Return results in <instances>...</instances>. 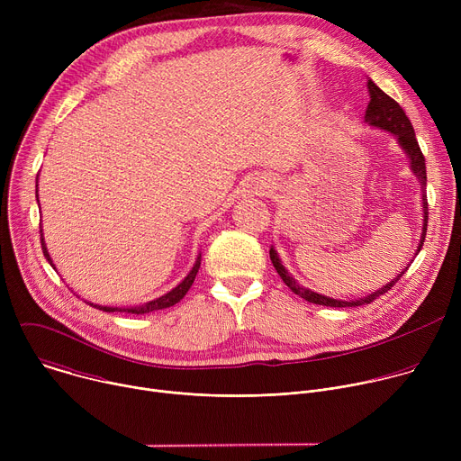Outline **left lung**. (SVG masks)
Returning <instances> with one entry per match:
<instances>
[{"instance_id":"1","label":"left lung","mask_w":461,"mask_h":461,"mask_svg":"<svg viewBox=\"0 0 461 461\" xmlns=\"http://www.w3.org/2000/svg\"><path fill=\"white\" fill-rule=\"evenodd\" d=\"M368 93H370V102L366 105V111H365V122L372 127H379L383 131H388V133H392L393 137L398 139V144L402 146V149L407 153L409 160H411V169L414 171V175L418 176L420 184H421V191H423V196H421V204H423V228H421V239H420V244H418V249H416V255L420 253V249L423 248V242H425V235H427V222H429V203H427V167H425V157L420 149V144L416 140V133H414V127L409 120V116L405 114V111L402 109V105L390 98L386 93H383L372 80H368ZM270 258H272V265L276 267L279 277L283 279V283L294 292L297 294L299 297H303L304 301L308 303H313V304H322V306H334V308H347V306H361V304H368L372 303L374 299H377L379 295L386 294L393 285H396L400 281V277L407 272V268L403 272H400L396 277H393L390 283H386L383 288L372 292L370 295L366 297H361V299H356V301H341V299H332V297H326V295H321V294H315L304 286H301L292 276L290 272L283 267V262L277 255V251L274 249V246L270 248Z\"/></svg>"}]
</instances>
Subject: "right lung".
Returning <instances> with one entry per match:
<instances>
[{
	"instance_id": "add662e5",
	"label": "right lung",
	"mask_w": 461,
	"mask_h": 461,
	"mask_svg": "<svg viewBox=\"0 0 461 461\" xmlns=\"http://www.w3.org/2000/svg\"><path fill=\"white\" fill-rule=\"evenodd\" d=\"M36 201H38V182H36ZM40 233H41V230H40ZM41 249H43L45 258L50 262V267L54 268L52 258H50V255H49V251H47V246H45V240H43V233H41ZM199 268H201V255L196 257L191 272L184 277V281H182L178 286H175V288H173L171 292H167L166 295H162V297H158V299H155V301H149V303H146V304H142V306H135V308H113V306H100V304H93V303H89V304L95 306V308H98V310H104V312H127V313H137V315L149 313V312L162 310V308H169V306L176 304V303L187 294V290L191 288V285H193V281H194L196 272H199ZM54 270H56V268H54Z\"/></svg>"
}]
</instances>
